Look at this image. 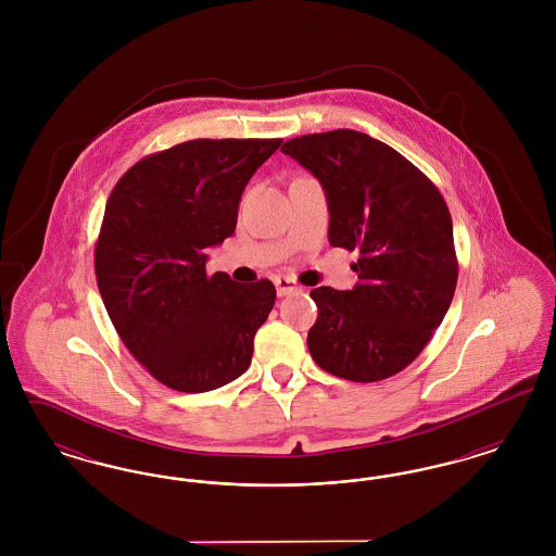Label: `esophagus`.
<instances>
[{
	"mask_svg": "<svg viewBox=\"0 0 556 556\" xmlns=\"http://www.w3.org/2000/svg\"><path fill=\"white\" fill-rule=\"evenodd\" d=\"M275 288H277V295H288L291 291L300 290V286L291 277H275Z\"/></svg>",
	"mask_w": 556,
	"mask_h": 556,
	"instance_id": "esophagus-1",
	"label": "esophagus"
}]
</instances>
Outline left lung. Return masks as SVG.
<instances>
[{
  "instance_id": "8db88e82",
  "label": "left lung",
  "mask_w": 556,
  "mask_h": 556,
  "mask_svg": "<svg viewBox=\"0 0 556 556\" xmlns=\"http://www.w3.org/2000/svg\"><path fill=\"white\" fill-rule=\"evenodd\" d=\"M281 152L325 189L329 243L358 252L354 290L311 291V356L348 381L388 379L421 354L456 290L448 206L413 162L367 132H311Z\"/></svg>"
}]
</instances>
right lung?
Listing matches in <instances>:
<instances>
[{
	"instance_id": "1",
	"label": "right lung",
	"mask_w": 556,
	"mask_h": 556,
	"mask_svg": "<svg viewBox=\"0 0 556 556\" xmlns=\"http://www.w3.org/2000/svg\"><path fill=\"white\" fill-rule=\"evenodd\" d=\"M283 139H191L132 164L108 198L96 279L132 356L170 390L211 392L250 367L275 286L206 273L243 187Z\"/></svg>"
}]
</instances>
